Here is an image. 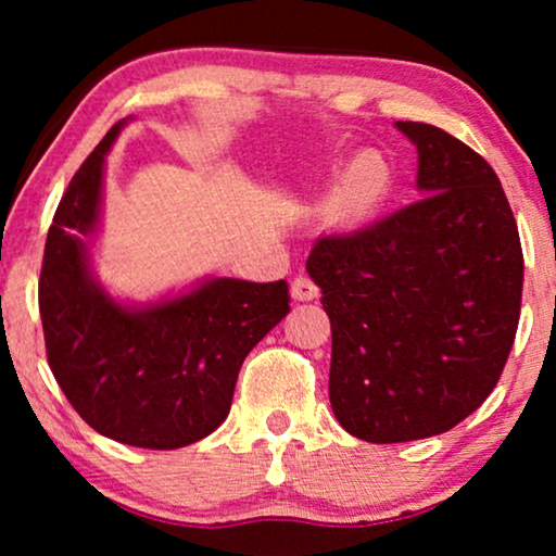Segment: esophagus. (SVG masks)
Returning a JSON list of instances; mask_svg holds the SVG:
<instances>
[{"mask_svg": "<svg viewBox=\"0 0 556 556\" xmlns=\"http://www.w3.org/2000/svg\"><path fill=\"white\" fill-rule=\"evenodd\" d=\"M291 295L295 301H314L318 295V286L306 276V273H299L291 283Z\"/></svg>", "mask_w": 556, "mask_h": 556, "instance_id": "34e87169", "label": "esophagus"}]
</instances>
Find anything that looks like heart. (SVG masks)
<instances>
[{
  "mask_svg": "<svg viewBox=\"0 0 556 556\" xmlns=\"http://www.w3.org/2000/svg\"><path fill=\"white\" fill-rule=\"evenodd\" d=\"M392 166L379 151H359L326 197L324 212L331 223H362L387 202L392 192Z\"/></svg>",
  "mask_w": 556,
  "mask_h": 556,
  "instance_id": "1",
  "label": "heart"
}]
</instances>
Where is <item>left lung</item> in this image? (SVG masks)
I'll list each match as a JSON object with an SVG mask.
<instances>
[{"label":"left lung","instance_id":"obj_1","mask_svg":"<svg viewBox=\"0 0 556 556\" xmlns=\"http://www.w3.org/2000/svg\"><path fill=\"white\" fill-rule=\"evenodd\" d=\"M417 200L326 235L306 270L331 321L329 400L349 435L407 443L466 420L496 387L519 326L523 255L483 156L417 121Z\"/></svg>","mask_w":556,"mask_h":556}]
</instances>
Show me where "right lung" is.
Masks as SVG:
<instances>
[{"instance_id": "obj_1", "label": "right lung", "mask_w": 556, "mask_h": 556, "mask_svg": "<svg viewBox=\"0 0 556 556\" xmlns=\"http://www.w3.org/2000/svg\"><path fill=\"white\" fill-rule=\"evenodd\" d=\"M128 118L105 134L58 204L45 242L40 316L60 390L101 435L174 451L225 422L253 346L291 306L286 280L212 276L179 293L116 299L93 273L105 156Z\"/></svg>"}]
</instances>
